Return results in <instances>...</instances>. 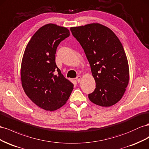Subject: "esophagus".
<instances>
[{
    "mask_svg": "<svg viewBox=\"0 0 149 149\" xmlns=\"http://www.w3.org/2000/svg\"><path fill=\"white\" fill-rule=\"evenodd\" d=\"M75 79L77 80V82H80V79H81V76H80V75L77 76V77L75 78Z\"/></svg>",
    "mask_w": 149,
    "mask_h": 149,
    "instance_id": "1",
    "label": "esophagus"
}]
</instances>
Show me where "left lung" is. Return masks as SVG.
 I'll return each mask as SVG.
<instances>
[{
  "mask_svg": "<svg viewBox=\"0 0 149 149\" xmlns=\"http://www.w3.org/2000/svg\"><path fill=\"white\" fill-rule=\"evenodd\" d=\"M90 63L96 88L88 94L92 102L102 107L117 103L129 81V68L124 47L114 32L99 23L70 27Z\"/></svg>",
  "mask_w": 149,
  "mask_h": 149,
  "instance_id": "8db88e82",
  "label": "left lung"
}]
</instances>
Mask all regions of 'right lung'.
Returning a JSON list of instances; mask_svg holds the SVG:
<instances>
[{
    "label": "right lung",
    "instance_id": "obj_1",
    "mask_svg": "<svg viewBox=\"0 0 149 149\" xmlns=\"http://www.w3.org/2000/svg\"><path fill=\"white\" fill-rule=\"evenodd\" d=\"M69 36L66 27L46 24L33 35L24 51L20 69L23 89L33 103L45 110L62 107L74 88L56 63L57 46Z\"/></svg>",
    "mask_w": 149,
    "mask_h": 149
}]
</instances>
